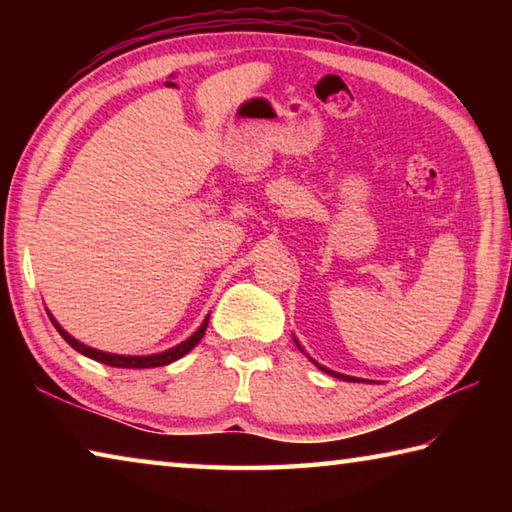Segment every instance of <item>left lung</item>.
<instances>
[{
	"mask_svg": "<svg viewBox=\"0 0 512 512\" xmlns=\"http://www.w3.org/2000/svg\"><path fill=\"white\" fill-rule=\"evenodd\" d=\"M293 341H296V339H293ZM296 345H298V348H300V343L296 341ZM302 350V348H300ZM302 352H305V350H302ZM311 361H314V359H311ZM316 363V361H314ZM316 366L320 368V370H323V372H327V375H332V377H339V379H345V381H361V379H357V377H348V375H341V372H334V370H329V368H325V366H320V363H316Z\"/></svg>",
	"mask_w": 512,
	"mask_h": 512,
	"instance_id": "8db88e82",
	"label": "left lung"
}]
</instances>
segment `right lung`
I'll use <instances>...</instances> for the list:
<instances>
[{"label":"right lung","instance_id":"obj_1","mask_svg":"<svg viewBox=\"0 0 512 512\" xmlns=\"http://www.w3.org/2000/svg\"><path fill=\"white\" fill-rule=\"evenodd\" d=\"M49 318H51V323H54V327L58 329V334L63 336V339H65L69 345H72V348H74L76 352H81V354H85V357H90V359L99 361V363H106V366H112V368H155V366H167V363H173L176 359L185 357V354H187L189 350L196 348V343L203 339V334H205V329H207V320H210V316H207V318L203 320V325L198 327L196 332H194L192 336H189L187 341L176 345V348L164 350V352H160V354H146V357H126V354H110V352H101V350L88 348V345H83L81 341H76L72 334H67L65 329L56 323L54 316L49 314Z\"/></svg>","mask_w":512,"mask_h":512}]
</instances>
